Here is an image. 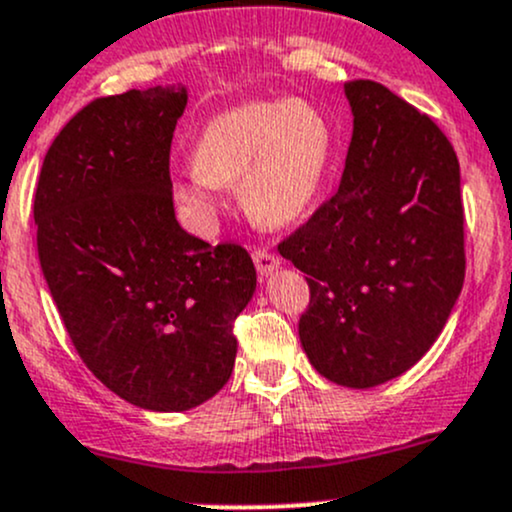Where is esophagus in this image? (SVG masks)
Here are the masks:
<instances>
[{
    "label": "esophagus",
    "mask_w": 512,
    "mask_h": 512,
    "mask_svg": "<svg viewBox=\"0 0 512 512\" xmlns=\"http://www.w3.org/2000/svg\"><path fill=\"white\" fill-rule=\"evenodd\" d=\"M252 260H255V267L260 274H269L274 267H279V255L269 250V247H255Z\"/></svg>",
    "instance_id": "1"
}]
</instances>
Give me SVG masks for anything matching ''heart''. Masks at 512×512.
I'll use <instances>...</instances> for the list:
<instances>
[{
    "label": "heart",
    "mask_w": 512,
    "mask_h": 512,
    "mask_svg": "<svg viewBox=\"0 0 512 512\" xmlns=\"http://www.w3.org/2000/svg\"><path fill=\"white\" fill-rule=\"evenodd\" d=\"M335 155L328 116L308 101H252L206 123L194 145V172L174 196L199 223L216 216V187H238L245 211L286 226L311 209Z\"/></svg>",
    "instance_id": "b5f03b06"
}]
</instances>
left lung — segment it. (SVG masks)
<instances>
[{"label": "left lung", "mask_w": 512, "mask_h": 512, "mask_svg": "<svg viewBox=\"0 0 512 512\" xmlns=\"http://www.w3.org/2000/svg\"><path fill=\"white\" fill-rule=\"evenodd\" d=\"M355 114L340 187L279 252L308 274L301 345L352 389L411 369L445 328L464 284L459 160L418 106L374 80L345 82Z\"/></svg>", "instance_id": "obj_1"}]
</instances>
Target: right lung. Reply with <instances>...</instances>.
I'll use <instances>...</instances> for the list:
<instances>
[{
	"label": "right lung",
	"instance_id": "1",
	"mask_svg": "<svg viewBox=\"0 0 512 512\" xmlns=\"http://www.w3.org/2000/svg\"><path fill=\"white\" fill-rule=\"evenodd\" d=\"M184 106L174 87L89 101L55 136L33 196L38 260L77 355L148 411H189L226 386L257 284L243 245H211L174 218Z\"/></svg>",
	"mask_w": 512,
	"mask_h": 512
}]
</instances>
